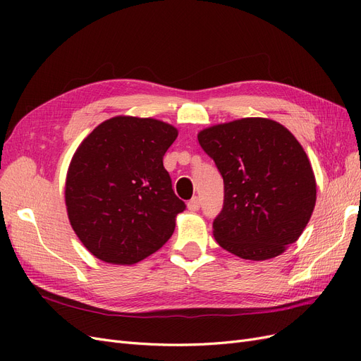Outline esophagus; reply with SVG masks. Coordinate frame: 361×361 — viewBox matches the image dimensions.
I'll list each match as a JSON object with an SVG mask.
<instances>
[{"instance_id":"esophagus-1","label":"esophagus","mask_w":361,"mask_h":361,"mask_svg":"<svg viewBox=\"0 0 361 361\" xmlns=\"http://www.w3.org/2000/svg\"><path fill=\"white\" fill-rule=\"evenodd\" d=\"M187 206H188V209L192 211V212L199 211V209H200V199H199V197H192V199L188 202Z\"/></svg>"}]
</instances>
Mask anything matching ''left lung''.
I'll use <instances>...</instances> for the list:
<instances>
[{"mask_svg": "<svg viewBox=\"0 0 361 361\" xmlns=\"http://www.w3.org/2000/svg\"><path fill=\"white\" fill-rule=\"evenodd\" d=\"M197 138L224 182L215 241L248 260L281 255L301 236L316 203L314 174L298 140L262 117L206 128Z\"/></svg>", "mask_w": 361, "mask_h": 361, "instance_id": "left-lung-1", "label": "left lung"}]
</instances>
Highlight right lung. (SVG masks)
<instances>
[{"instance_id": "right-lung-1", "label": "right lung", "mask_w": 361, "mask_h": 361, "mask_svg": "<svg viewBox=\"0 0 361 361\" xmlns=\"http://www.w3.org/2000/svg\"><path fill=\"white\" fill-rule=\"evenodd\" d=\"M176 137L161 120L117 116L76 149L64 199L72 228L94 257L133 265L169 241L187 207L162 164Z\"/></svg>"}]
</instances>
